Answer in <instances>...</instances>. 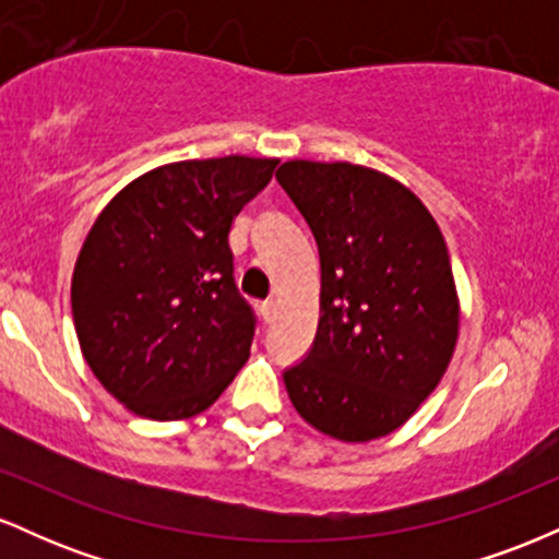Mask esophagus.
I'll return each instance as SVG.
<instances>
[{
  "instance_id": "obj_1",
  "label": "esophagus",
  "mask_w": 559,
  "mask_h": 559,
  "mask_svg": "<svg viewBox=\"0 0 559 559\" xmlns=\"http://www.w3.org/2000/svg\"><path fill=\"white\" fill-rule=\"evenodd\" d=\"M260 312H262V320H265V323H271V320L275 318V301H273V299L262 301Z\"/></svg>"
}]
</instances>
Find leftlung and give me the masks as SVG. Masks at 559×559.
<instances>
[{"label": "left lung", "instance_id": "8db88e82", "mask_svg": "<svg viewBox=\"0 0 559 559\" xmlns=\"http://www.w3.org/2000/svg\"><path fill=\"white\" fill-rule=\"evenodd\" d=\"M320 252V320L284 370L297 413L342 441L402 426L439 386L460 305L439 226L394 178L349 163L292 159L275 173Z\"/></svg>", "mask_w": 559, "mask_h": 559}]
</instances>
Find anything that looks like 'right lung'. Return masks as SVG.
<instances>
[{
  "label": "right lung",
  "instance_id": "add662e5",
  "mask_svg": "<svg viewBox=\"0 0 559 559\" xmlns=\"http://www.w3.org/2000/svg\"><path fill=\"white\" fill-rule=\"evenodd\" d=\"M278 159H183L144 173L102 210L75 262L73 320L88 368L152 420L202 413L247 362L254 310L228 230Z\"/></svg>",
  "mask_w": 559,
  "mask_h": 559
}]
</instances>
